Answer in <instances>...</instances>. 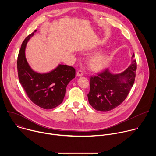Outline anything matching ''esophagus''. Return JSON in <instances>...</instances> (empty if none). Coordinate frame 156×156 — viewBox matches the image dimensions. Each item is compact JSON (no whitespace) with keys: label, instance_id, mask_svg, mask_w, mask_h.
<instances>
[{"label":"esophagus","instance_id":"obj_1","mask_svg":"<svg viewBox=\"0 0 156 156\" xmlns=\"http://www.w3.org/2000/svg\"><path fill=\"white\" fill-rule=\"evenodd\" d=\"M84 75V73H83V72L82 70H78L76 73V76L80 77V76H82Z\"/></svg>","mask_w":156,"mask_h":156}]
</instances>
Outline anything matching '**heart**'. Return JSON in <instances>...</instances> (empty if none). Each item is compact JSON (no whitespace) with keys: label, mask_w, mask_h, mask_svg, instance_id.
<instances>
[{"label":"heart","mask_w":156,"mask_h":156,"mask_svg":"<svg viewBox=\"0 0 156 156\" xmlns=\"http://www.w3.org/2000/svg\"><path fill=\"white\" fill-rule=\"evenodd\" d=\"M108 63V55L105 52H100L94 55L89 61L90 68L94 72H99L104 69Z\"/></svg>","instance_id":"1"}]
</instances>
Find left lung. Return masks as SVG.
Masks as SVG:
<instances>
[{"mask_svg":"<svg viewBox=\"0 0 156 156\" xmlns=\"http://www.w3.org/2000/svg\"><path fill=\"white\" fill-rule=\"evenodd\" d=\"M134 57L133 54L131 64L120 73H112L107 69L91 78L87 98L89 103L95 110L102 112L111 110L126 99L136 76V62Z\"/></svg>","mask_w":156,"mask_h":156,"instance_id":"1","label":"left lung"}]
</instances>
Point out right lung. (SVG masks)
<instances>
[{"mask_svg": "<svg viewBox=\"0 0 156 156\" xmlns=\"http://www.w3.org/2000/svg\"><path fill=\"white\" fill-rule=\"evenodd\" d=\"M36 31L28 35L21 44L17 59L18 79L33 103L44 109H52L63 102L66 86L75 77V69L70 66L59 64L48 73L33 70L27 62L25 49Z\"/></svg>", "mask_w": 156, "mask_h": 156, "instance_id": "add662e5", "label": "right lung"}]
</instances>
